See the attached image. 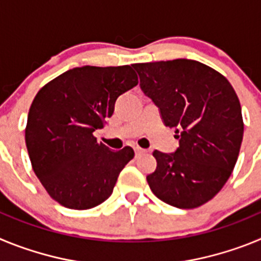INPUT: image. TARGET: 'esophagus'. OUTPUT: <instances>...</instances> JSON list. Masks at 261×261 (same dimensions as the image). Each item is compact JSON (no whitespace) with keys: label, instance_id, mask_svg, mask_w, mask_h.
Returning a JSON list of instances; mask_svg holds the SVG:
<instances>
[{"label":"esophagus","instance_id":"esophagus-1","mask_svg":"<svg viewBox=\"0 0 261 261\" xmlns=\"http://www.w3.org/2000/svg\"><path fill=\"white\" fill-rule=\"evenodd\" d=\"M145 153H146V150H145V149H141V147H138V146L135 147L136 156H140V155H142V154H145Z\"/></svg>","mask_w":261,"mask_h":261}]
</instances>
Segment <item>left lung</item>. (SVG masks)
Wrapping results in <instances>:
<instances>
[{"label":"left lung","instance_id":"8db88e82","mask_svg":"<svg viewBox=\"0 0 261 261\" xmlns=\"http://www.w3.org/2000/svg\"><path fill=\"white\" fill-rule=\"evenodd\" d=\"M133 68L163 124L179 138L174 153L154 150L156 168L146 176L149 187L175 208H197L220 192L238 159L244 128L238 96L222 74L195 60Z\"/></svg>","mask_w":261,"mask_h":261}]
</instances>
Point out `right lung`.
<instances>
[{
    "instance_id": "obj_1",
    "label": "right lung",
    "mask_w": 261,
    "mask_h": 261,
    "mask_svg": "<svg viewBox=\"0 0 261 261\" xmlns=\"http://www.w3.org/2000/svg\"><path fill=\"white\" fill-rule=\"evenodd\" d=\"M137 84L132 66L87 65L62 73L36 94L27 117V151L40 183L62 206L85 211L102 204L135 156L132 147L115 151L98 144L93 133Z\"/></svg>"
}]
</instances>
